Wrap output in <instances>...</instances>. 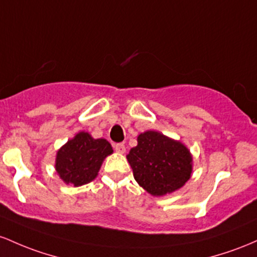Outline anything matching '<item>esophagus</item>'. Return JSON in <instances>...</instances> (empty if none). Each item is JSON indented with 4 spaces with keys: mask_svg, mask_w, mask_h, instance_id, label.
I'll return each mask as SVG.
<instances>
[{
    "mask_svg": "<svg viewBox=\"0 0 257 257\" xmlns=\"http://www.w3.org/2000/svg\"><path fill=\"white\" fill-rule=\"evenodd\" d=\"M114 148H115V151H116L117 153H120V154H123V153L126 152V147L123 143H116L114 146Z\"/></svg>",
    "mask_w": 257,
    "mask_h": 257,
    "instance_id": "34e87169",
    "label": "esophagus"
}]
</instances>
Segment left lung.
<instances>
[{"instance_id":"8db88e82","label":"left lung","mask_w":257,"mask_h":257,"mask_svg":"<svg viewBox=\"0 0 257 257\" xmlns=\"http://www.w3.org/2000/svg\"><path fill=\"white\" fill-rule=\"evenodd\" d=\"M137 142L126 158L135 180L149 194L172 193L191 178L193 159L184 144L157 131L141 134Z\"/></svg>"}]
</instances>
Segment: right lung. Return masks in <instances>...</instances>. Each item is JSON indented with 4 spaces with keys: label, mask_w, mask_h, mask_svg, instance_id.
<instances>
[{
    "label": "right lung",
    "mask_w": 257,
    "mask_h": 257,
    "mask_svg": "<svg viewBox=\"0 0 257 257\" xmlns=\"http://www.w3.org/2000/svg\"><path fill=\"white\" fill-rule=\"evenodd\" d=\"M111 153L104 138L94 140L87 132H79L57 152L56 171L66 184L82 186L97 177L103 160Z\"/></svg>",
    "instance_id": "1"
}]
</instances>
